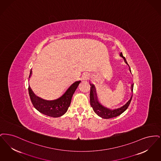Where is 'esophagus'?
Returning a JSON list of instances; mask_svg holds the SVG:
<instances>
[{
  "label": "esophagus",
  "instance_id": "obj_1",
  "mask_svg": "<svg viewBox=\"0 0 161 161\" xmlns=\"http://www.w3.org/2000/svg\"><path fill=\"white\" fill-rule=\"evenodd\" d=\"M89 75L88 73H86V74H84L83 75V77H82V79L84 80H87L88 79H89Z\"/></svg>",
  "mask_w": 161,
  "mask_h": 161
}]
</instances>
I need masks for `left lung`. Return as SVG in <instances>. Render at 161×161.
Segmentation results:
<instances>
[{
    "label": "left lung",
    "instance_id": "1",
    "mask_svg": "<svg viewBox=\"0 0 161 161\" xmlns=\"http://www.w3.org/2000/svg\"><path fill=\"white\" fill-rule=\"evenodd\" d=\"M119 56L122 57L124 59L125 62L129 67V64L126 61V58L123 56L122 53H120ZM129 71L131 73V70H130V67H129ZM90 84L91 86L90 97V105H91V107L92 108L94 112L99 117H100L102 119H111L114 117H116L119 115H121L123 112H125L127 109L128 106H129V104L131 102V100H132V97L133 96L132 93V95L129 98V100L126 102L125 105L121 106L120 107H119L117 108L112 109H109V108L105 107L100 103V102L98 101L97 92H96V89L94 85L91 84L90 82ZM133 84H132L131 85V91L132 92H133Z\"/></svg>",
    "mask_w": 161,
    "mask_h": 161
}]
</instances>
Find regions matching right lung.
Instances as JSON below:
<instances>
[{
	"instance_id": "obj_1",
	"label": "right lung",
	"mask_w": 161,
	"mask_h": 161,
	"mask_svg": "<svg viewBox=\"0 0 161 161\" xmlns=\"http://www.w3.org/2000/svg\"><path fill=\"white\" fill-rule=\"evenodd\" d=\"M32 75V70L29 77ZM81 81L78 80L71 84L69 88L59 98L47 100L36 96L29 85L28 90L30 98L35 109L43 114L52 117H59L67 111L72 96Z\"/></svg>"
}]
</instances>
